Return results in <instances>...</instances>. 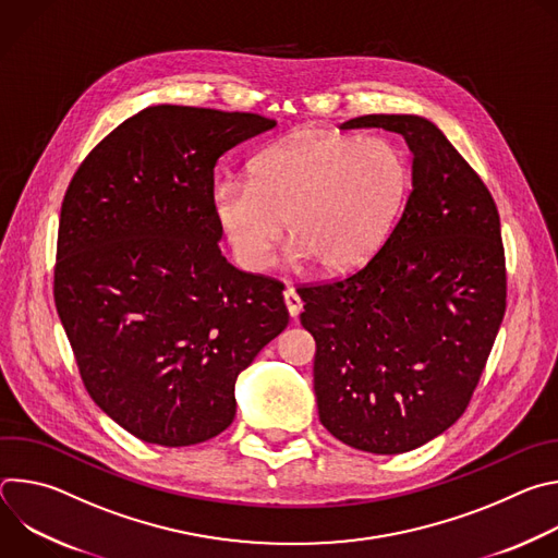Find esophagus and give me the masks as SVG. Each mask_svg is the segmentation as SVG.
Returning a JSON list of instances; mask_svg holds the SVG:
<instances>
[{"mask_svg": "<svg viewBox=\"0 0 558 558\" xmlns=\"http://www.w3.org/2000/svg\"><path fill=\"white\" fill-rule=\"evenodd\" d=\"M284 304H287V311H289L291 317H298V313L302 311V300H300V295L295 293L293 287L284 289Z\"/></svg>", "mask_w": 558, "mask_h": 558, "instance_id": "esophagus-1", "label": "esophagus"}]
</instances>
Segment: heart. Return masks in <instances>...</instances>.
I'll use <instances>...</instances> for the list:
<instances>
[{"instance_id": "b5f03b06", "label": "heart", "mask_w": 558, "mask_h": 558, "mask_svg": "<svg viewBox=\"0 0 558 558\" xmlns=\"http://www.w3.org/2000/svg\"><path fill=\"white\" fill-rule=\"evenodd\" d=\"M409 185L407 158L386 138L300 132L256 158L250 183L218 181L211 207L241 267H269L287 220L295 258L342 274L377 252Z\"/></svg>"}]
</instances>
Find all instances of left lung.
I'll list each match as a JSON object with an SVG mask.
<instances>
[{
	"label": "left lung",
	"mask_w": 558,
	"mask_h": 558,
	"mask_svg": "<svg viewBox=\"0 0 558 558\" xmlns=\"http://www.w3.org/2000/svg\"><path fill=\"white\" fill-rule=\"evenodd\" d=\"M413 151V192L379 252L347 278L298 289L315 340L313 390L342 444L400 454L450 428L482 379L506 313L493 194L444 132L415 114H366Z\"/></svg>",
	"instance_id": "1"
}]
</instances>
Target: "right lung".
<instances>
[{"label":"right lung","instance_id":"add662e5","mask_svg":"<svg viewBox=\"0 0 558 558\" xmlns=\"http://www.w3.org/2000/svg\"><path fill=\"white\" fill-rule=\"evenodd\" d=\"M274 125L145 108L68 185L54 306L95 404L141 441L179 448L222 433L238 373L289 325L284 284L225 260L211 207L218 158Z\"/></svg>","mask_w":558,"mask_h":558}]
</instances>
